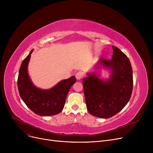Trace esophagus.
<instances>
[{"label": "esophagus", "mask_w": 153, "mask_h": 153, "mask_svg": "<svg viewBox=\"0 0 153 153\" xmlns=\"http://www.w3.org/2000/svg\"><path fill=\"white\" fill-rule=\"evenodd\" d=\"M84 74L82 71H79V72H77L76 74V77L77 80H80L84 77Z\"/></svg>", "instance_id": "obj_1"}]
</instances>
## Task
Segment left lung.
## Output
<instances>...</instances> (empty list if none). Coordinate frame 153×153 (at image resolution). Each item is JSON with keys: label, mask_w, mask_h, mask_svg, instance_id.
Wrapping results in <instances>:
<instances>
[{"label": "left lung", "mask_w": 153, "mask_h": 153, "mask_svg": "<svg viewBox=\"0 0 153 153\" xmlns=\"http://www.w3.org/2000/svg\"><path fill=\"white\" fill-rule=\"evenodd\" d=\"M112 48L111 59L100 60L103 66L111 69L110 79L103 81L91 73L82 80L87 109L92 115L102 118H110L121 111L130 100L133 91L130 61L118 48Z\"/></svg>", "instance_id": "obj_1"}]
</instances>
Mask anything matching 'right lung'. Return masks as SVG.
I'll return each instance as SVG.
<instances>
[{
    "label": "right lung",
    "instance_id": "add662e5",
    "mask_svg": "<svg viewBox=\"0 0 153 153\" xmlns=\"http://www.w3.org/2000/svg\"><path fill=\"white\" fill-rule=\"evenodd\" d=\"M31 50L20 66L17 80L20 97L27 106L39 116H51L59 114L65 104L70 88L76 82L74 76L62 80L52 89L42 90L36 88L28 76L27 67Z\"/></svg>",
    "mask_w": 153,
    "mask_h": 153
}]
</instances>
